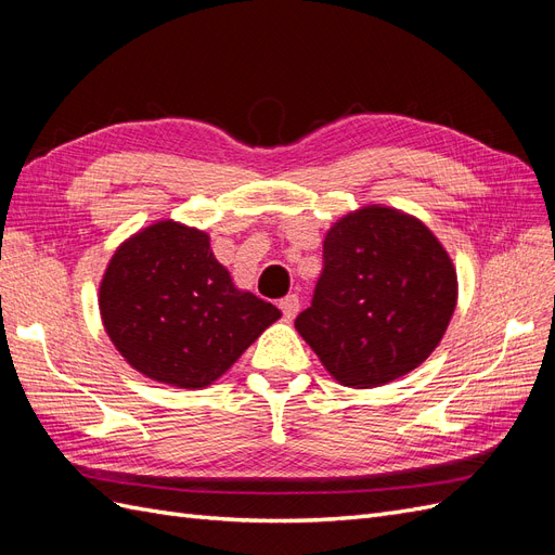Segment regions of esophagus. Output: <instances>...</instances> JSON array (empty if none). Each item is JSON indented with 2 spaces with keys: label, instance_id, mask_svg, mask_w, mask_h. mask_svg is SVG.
Returning a JSON list of instances; mask_svg holds the SVG:
<instances>
[{
  "label": "esophagus",
  "instance_id": "34e87169",
  "mask_svg": "<svg viewBox=\"0 0 555 555\" xmlns=\"http://www.w3.org/2000/svg\"><path fill=\"white\" fill-rule=\"evenodd\" d=\"M280 310H282V314H284V319H294L296 314H298V310H300V300H298V296L296 294H289V296H284L282 300H280Z\"/></svg>",
  "mask_w": 555,
  "mask_h": 555
}]
</instances>
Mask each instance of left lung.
I'll use <instances>...</instances> for the list:
<instances>
[{"mask_svg": "<svg viewBox=\"0 0 555 555\" xmlns=\"http://www.w3.org/2000/svg\"><path fill=\"white\" fill-rule=\"evenodd\" d=\"M456 300V268L435 233L373 204L326 231L322 278L294 326L335 382L373 389L433 354Z\"/></svg>", "mask_w": 555, "mask_h": 555, "instance_id": "obj_1", "label": "left lung"}]
</instances>
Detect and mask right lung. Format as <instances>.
Listing matches in <instances>:
<instances>
[{
    "instance_id": "1",
    "label": "right lung",
    "mask_w": 555,
    "mask_h": 555,
    "mask_svg": "<svg viewBox=\"0 0 555 555\" xmlns=\"http://www.w3.org/2000/svg\"><path fill=\"white\" fill-rule=\"evenodd\" d=\"M111 343L141 375L178 389H206L282 317L233 284L210 236L159 220L129 236L99 284Z\"/></svg>"
}]
</instances>
